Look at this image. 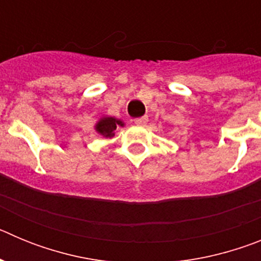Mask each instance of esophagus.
Returning a JSON list of instances; mask_svg holds the SVG:
<instances>
[{"label":"esophagus","instance_id":"obj_1","mask_svg":"<svg viewBox=\"0 0 261 261\" xmlns=\"http://www.w3.org/2000/svg\"><path fill=\"white\" fill-rule=\"evenodd\" d=\"M146 123H147V116H141V117H137V119H135L136 125L144 126V125H146Z\"/></svg>","mask_w":261,"mask_h":261}]
</instances>
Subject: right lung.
Here are the masks:
<instances>
[{
    "label": "right lung",
    "mask_w": 261,
    "mask_h": 261,
    "mask_svg": "<svg viewBox=\"0 0 261 261\" xmlns=\"http://www.w3.org/2000/svg\"><path fill=\"white\" fill-rule=\"evenodd\" d=\"M123 120L116 119L114 116H103L96 121L95 130L105 138H112L115 136V130L117 126H124Z\"/></svg>",
    "instance_id": "right-lung-1"
}]
</instances>
